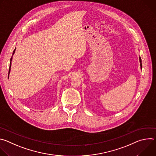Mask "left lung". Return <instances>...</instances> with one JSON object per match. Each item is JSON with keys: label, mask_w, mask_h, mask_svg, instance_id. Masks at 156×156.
I'll return each instance as SVG.
<instances>
[{"label": "left lung", "mask_w": 156, "mask_h": 156, "mask_svg": "<svg viewBox=\"0 0 156 156\" xmlns=\"http://www.w3.org/2000/svg\"><path fill=\"white\" fill-rule=\"evenodd\" d=\"M140 66H141V69H142V63H141V58L140 57Z\"/></svg>", "instance_id": "1"}]
</instances>
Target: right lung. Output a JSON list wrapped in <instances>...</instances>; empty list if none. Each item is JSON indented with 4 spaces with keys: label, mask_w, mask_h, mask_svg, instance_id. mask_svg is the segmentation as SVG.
<instances>
[{
    "label": "right lung",
    "mask_w": 156,
    "mask_h": 156,
    "mask_svg": "<svg viewBox=\"0 0 156 156\" xmlns=\"http://www.w3.org/2000/svg\"><path fill=\"white\" fill-rule=\"evenodd\" d=\"M15 50L13 51V55L14 54V53H15ZM12 57H11V58H10V61H12ZM11 62H10V67H9V73H10V67H11Z\"/></svg>",
    "instance_id": "1"
}]
</instances>
